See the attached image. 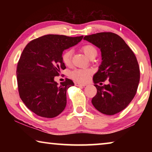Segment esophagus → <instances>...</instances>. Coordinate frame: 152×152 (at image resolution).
<instances>
[{"label":"esophagus","mask_w":152,"mask_h":152,"mask_svg":"<svg viewBox=\"0 0 152 152\" xmlns=\"http://www.w3.org/2000/svg\"><path fill=\"white\" fill-rule=\"evenodd\" d=\"M75 85L77 86H85L86 84H81V83H79V82H75Z\"/></svg>","instance_id":"34e87169"}]
</instances>
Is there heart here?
Returning <instances> with one entry per match:
<instances>
[{"mask_svg": "<svg viewBox=\"0 0 152 152\" xmlns=\"http://www.w3.org/2000/svg\"><path fill=\"white\" fill-rule=\"evenodd\" d=\"M82 50L89 58L93 59L97 55V50L93 45L85 44L82 46ZM72 58V50H68L64 51L61 55V60L66 66H70ZM92 74V71L89 69H75L72 71L70 76L74 80L78 82H85L88 80L89 76Z\"/></svg>", "mask_w": 152, "mask_h": 152, "instance_id": "heart-1", "label": "heart"}]
</instances>
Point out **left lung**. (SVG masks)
Masks as SVG:
<instances>
[{
    "label": "left lung",
    "instance_id": "8db88e82",
    "mask_svg": "<svg viewBox=\"0 0 152 152\" xmlns=\"http://www.w3.org/2000/svg\"><path fill=\"white\" fill-rule=\"evenodd\" d=\"M101 49L102 63L93 76L96 94L92 103L99 112L113 115L128 106L137 92L140 79L137 58L127 43L114 33L101 32L84 37ZM108 79L109 85L96 84Z\"/></svg>",
    "mask_w": 152,
    "mask_h": 152
}]
</instances>
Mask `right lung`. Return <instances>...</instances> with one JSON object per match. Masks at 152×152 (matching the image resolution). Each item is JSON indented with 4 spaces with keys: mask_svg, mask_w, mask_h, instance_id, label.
<instances>
[{
    "mask_svg": "<svg viewBox=\"0 0 152 152\" xmlns=\"http://www.w3.org/2000/svg\"><path fill=\"white\" fill-rule=\"evenodd\" d=\"M82 38L46 35L31 41L23 51L17 67L18 91L26 107L38 116L53 118L65 109L66 91L74 84L66 78L58 85L54 78L66 69L64 50Z\"/></svg>",
    "mask_w": 152,
    "mask_h": 152,
    "instance_id": "1",
    "label": "right lung"
}]
</instances>
